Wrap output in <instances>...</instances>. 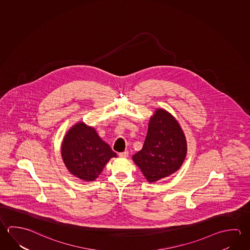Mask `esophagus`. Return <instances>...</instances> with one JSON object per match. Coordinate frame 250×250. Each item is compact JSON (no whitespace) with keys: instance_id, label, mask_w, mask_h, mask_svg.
Listing matches in <instances>:
<instances>
[{"instance_id":"1","label":"esophagus","mask_w":250,"mask_h":250,"mask_svg":"<svg viewBox=\"0 0 250 250\" xmlns=\"http://www.w3.org/2000/svg\"><path fill=\"white\" fill-rule=\"evenodd\" d=\"M128 154H129V152L128 151H125V152H122V153H119V155L120 157L125 158L128 156Z\"/></svg>"}]
</instances>
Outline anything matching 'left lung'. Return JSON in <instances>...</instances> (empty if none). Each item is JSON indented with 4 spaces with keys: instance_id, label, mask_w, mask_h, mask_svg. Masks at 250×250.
Instances as JSON below:
<instances>
[{
    "instance_id": "1",
    "label": "left lung",
    "mask_w": 250,
    "mask_h": 250,
    "mask_svg": "<svg viewBox=\"0 0 250 250\" xmlns=\"http://www.w3.org/2000/svg\"><path fill=\"white\" fill-rule=\"evenodd\" d=\"M187 142L177 120L163 109H157L150 118L147 134L142 149L132 160L148 183L174 174L183 165Z\"/></svg>"
}]
</instances>
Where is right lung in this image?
I'll return each instance as SVG.
<instances>
[{
    "mask_svg": "<svg viewBox=\"0 0 250 250\" xmlns=\"http://www.w3.org/2000/svg\"><path fill=\"white\" fill-rule=\"evenodd\" d=\"M62 156L72 175L92 182L101 174L110 158L117 157V154L93 127L78 122L71 127L63 139Z\"/></svg>",
    "mask_w": 250,
    "mask_h": 250,
    "instance_id": "obj_1",
    "label": "right lung"
}]
</instances>
